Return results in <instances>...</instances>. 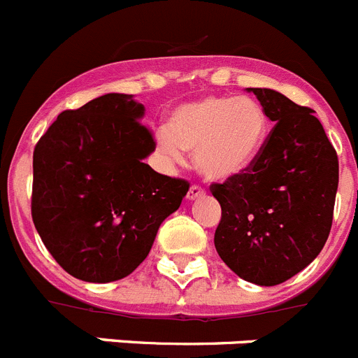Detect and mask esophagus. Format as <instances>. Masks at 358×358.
Returning a JSON list of instances; mask_svg holds the SVG:
<instances>
[{
    "label": "esophagus",
    "mask_w": 358,
    "mask_h": 358,
    "mask_svg": "<svg viewBox=\"0 0 358 358\" xmlns=\"http://www.w3.org/2000/svg\"><path fill=\"white\" fill-rule=\"evenodd\" d=\"M204 195H206L204 188H201L199 185H192V186H189L188 195H186V197H188L189 201H195V199H201V197H204Z\"/></svg>",
    "instance_id": "34e87169"
}]
</instances>
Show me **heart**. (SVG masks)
<instances>
[{
    "instance_id": "heart-1",
    "label": "heart",
    "mask_w": 358,
    "mask_h": 358,
    "mask_svg": "<svg viewBox=\"0 0 358 358\" xmlns=\"http://www.w3.org/2000/svg\"><path fill=\"white\" fill-rule=\"evenodd\" d=\"M267 132V113L252 96H204L177 107L156 143L173 163H185L186 150L208 179H229L258 157Z\"/></svg>"
}]
</instances>
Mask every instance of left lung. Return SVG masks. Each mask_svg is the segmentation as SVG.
I'll use <instances>...</instances> for the list:
<instances>
[{
	"mask_svg": "<svg viewBox=\"0 0 358 358\" xmlns=\"http://www.w3.org/2000/svg\"><path fill=\"white\" fill-rule=\"evenodd\" d=\"M248 91L274 127L248 169L210 186L222 208L215 248L242 280L273 287L303 271L324 248L339 159L310 107L273 90Z\"/></svg>",
	"mask_w": 358,
	"mask_h": 358,
	"instance_id": "8db88e82",
	"label": "left lung"
}]
</instances>
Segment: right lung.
Segmentation results:
<instances>
[{
    "mask_svg": "<svg viewBox=\"0 0 358 358\" xmlns=\"http://www.w3.org/2000/svg\"><path fill=\"white\" fill-rule=\"evenodd\" d=\"M132 94L64 110L34 148L31 218L66 273L91 283L129 276L189 182L152 170L156 148Z\"/></svg>",
    "mask_w": 358,
    "mask_h": 358,
    "instance_id": "add662e5",
    "label": "right lung"
}]
</instances>
